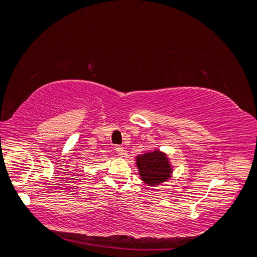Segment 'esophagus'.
Returning <instances> with one entry per match:
<instances>
[{
  "label": "esophagus",
  "instance_id": "1",
  "mask_svg": "<svg viewBox=\"0 0 257 257\" xmlns=\"http://www.w3.org/2000/svg\"><path fill=\"white\" fill-rule=\"evenodd\" d=\"M115 151L118 156H122L124 153V149L120 147V145H115Z\"/></svg>",
  "mask_w": 257,
  "mask_h": 257
}]
</instances>
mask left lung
Masks as SVG:
<instances>
[{
  "label": "left lung",
  "instance_id": "8db88e82",
  "mask_svg": "<svg viewBox=\"0 0 257 257\" xmlns=\"http://www.w3.org/2000/svg\"><path fill=\"white\" fill-rule=\"evenodd\" d=\"M141 179L149 186H156L171 178L172 168L165 153L159 150L136 157Z\"/></svg>",
  "mask_w": 257,
  "mask_h": 257
}]
</instances>
